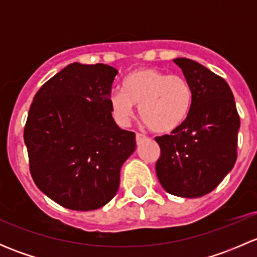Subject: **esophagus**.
I'll return each instance as SVG.
<instances>
[{
	"instance_id": "34e87169",
	"label": "esophagus",
	"mask_w": 257,
	"mask_h": 257,
	"mask_svg": "<svg viewBox=\"0 0 257 257\" xmlns=\"http://www.w3.org/2000/svg\"><path fill=\"white\" fill-rule=\"evenodd\" d=\"M147 137L144 136V134H142V133H137V136H136V141H137V144H142L143 143V142H145L147 141Z\"/></svg>"
}]
</instances>
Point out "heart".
Masks as SVG:
<instances>
[{
	"label": "heart",
	"mask_w": 257,
	"mask_h": 257,
	"mask_svg": "<svg viewBox=\"0 0 257 257\" xmlns=\"http://www.w3.org/2000/svg\"><path fill=\"white\" fill-rule=\"evenodd\" d=\"M193 102V89L184 77L154 68L131 72L121 89L109 95L113 116L119 124H128L138 105L143 123L157 133H169L183 124Z\"/></svg>",
	"instance_id": "b5f03b06"
}]
</instances>
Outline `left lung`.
<instances>
[{
  "label": "left lung",
  "instance_id": "obj_1",
  "mask_svg": "<svg viewBox=\"0 0 257 257\" xmlns=\"http://www.w3.org/2000/svg\"><path fill=\"white\" fill-rule=\"evenodd\" d=\"M193 89L190 112L170 136L157 137V177L165 191L199 198L214 190L236 162L240 118L226 80L203 64L175 58Z\"/></svg>",
  "mask_w": 257,
  "mask_h": 257
}]
</instances>
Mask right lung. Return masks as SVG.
<instances>
[{
  "label": "right lung",
  "mask_w": 257,
  "mask_h": 257,
  "mask_svg": "<svg viewBox=\"0 0 257 257\" xmlns=\"http://www.w3.org/2000/svg\"><path fill=\"white\" fill-rule=\"evenodd\" d=\"M118 71L107 64H68L33 98L25 144L33 181L67 209L89 211L114 198L136 134L120 129L109 104Z\"/></svg>",
  "instance_id": "add662e5"
}]
</instances>
